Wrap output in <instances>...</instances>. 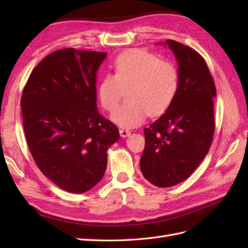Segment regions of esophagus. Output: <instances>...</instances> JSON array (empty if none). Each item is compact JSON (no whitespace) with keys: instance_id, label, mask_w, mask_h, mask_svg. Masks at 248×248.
I'll list each match as a JSON object with an SVG mask.
<instances>
[{"instance_id":"esophagus-1","label":"esophagus","mask_w":248,"mask_h":248,"mask_svg":"<svg viewBox=\"0 0 248 248\" xmlns=\"http://www.w3.org/2000/svg\"><path fill=\"white\" fill-rule=\"evenodd\" d=\"M119 133L121 136H123V138H127V136H129L131 134L130 130H128V129H120Z\"/></svg>"}]
</instances>
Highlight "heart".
<instances>
[{
    "label": "heart",
    "mask_w": 248,
    "mask_h": 248,
    "mask_svg": "<svg viewBox=\"0 0 248 248\" xmlns=\"http://www.w3.org/2000/svg\"><path fill=\"white\" fill-rule=\"evenodd\" d=\"M114 76H104L98 85L102 108L112 112L128 88V102L110 118L121 127L132 128L144 123L149 114L159 116L170 107L179 88V73L170 62L141 49H131L116 57Z\"/></svg>",
    "instance_id": "1"
}]
</instances>
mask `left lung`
I'll list each match as a JSON object with an SVG mask.
<instances>
[{
	"label": "left lung",
	"instance_id": "1",
	"mask_svg": "<svg viewBox=\"0 0 248 248\" xmlns=\"http://www.w3.org/2000/svg\"><path fill=\"white\" fill-rule=\"evenodd\" d=\"M179 64V88L166 113L144 130L140 157L144 177L157 187H170L192 175L209 152L215 121L217 89L207 62L198 52L167 39Z\"/></svg>",
	"mask_w": 248,
	"mask_h": 248
}]
</instances>
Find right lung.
<instances>
[{"label":"right lung","mask_w":248,"mask_h":248,"mask_svg":"<svg viewBox=\"0 0 248 248\" xmlns=\"http://www.w3.org/2000/svg\"><path fill=\"white\" fill-rule=\"evenodd\" d=\"M107 53L73 48L52 52L26 82L21 108L26 143L44 175L71 193L101 180L118 128L97 110L96 72Z\"/></svg>","instance_id":"1"}]
</instances>
